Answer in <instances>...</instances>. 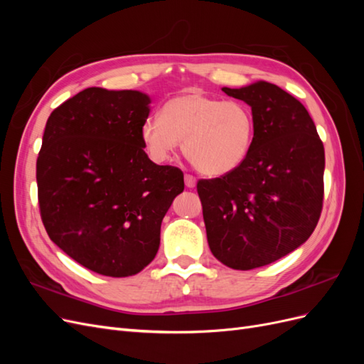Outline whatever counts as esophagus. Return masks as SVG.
I'll use <instances>...</instances> for the list:
<instances>
[{
    "label": "esophagus",
    "mask_w": 364,
    "mask_h": 364,
    "mask_svg": "<svg viewBox=\"0 0 364 364\" xmlns=\"http://www.w3.org/2000/svg\"><path fill=\"white\" fill-rule=\"evenodd\" d=\"M196 183H197V181H196L194 176H191V174H185V185L188 186V188H194Z\"/></svg>",
    "instance_id": "1"
}]
</instances>
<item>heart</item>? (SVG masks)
<instances>
[{
	"instance_id": "heart-1",
	"label": "heart",
	"mask_w": 364,
	"mask_h": 364,
	"mask_svg": "<svg viewBox=\"0 0 364 364\" xmlns=\"http://www.w3.org/2000/svg\"><path fill=\"white\" fill-rule=\"evenodd\" d=\"M255 121L250 107L235 100L188 92L162 106L161 117L147 118L141 141L155 162H165L183 139V153L197 171L225 176L249 155Z\"/></svg>"
}]
</instances>
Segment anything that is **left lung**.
Listing matches in <instances>:
<instances>
[{"label":"left lung","instance_id":"8db88e82","mask_svg":"<svg viewBox=\"0 0 364 364\" xmlns=\"http://www.w3.org/2000/svg\"><path fill=\"white\" fill-rule=\"evenodd\" d=\"M252 107L249 155L222 178L197 182L208 245L235 270L289 255L310 238L323 203L325 150L314 121L293 95L269 82L230 90Z\"/></svg>","mask_w":364,"mask_h":364}]
</instances>
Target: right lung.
I'll return each mask as SVG.
<instances>
[{"instance_id":"right-lung-1","label":"right lung","mask_w":364,"mask_h":364,"mask_svg":"<svg viewBox=\"0 0 364 364\" xmlns=\"http://www.w3.org/2000/svg\"><path fill=\"white\" fill-rule=\"evenodd\" d=\"M150 97L87 87L54 109L36 162L42 223L54 245L95 273L124 278L156 257L161 223L183 173L156 165L141 126Z\"/></svg>"}]
</instances>
